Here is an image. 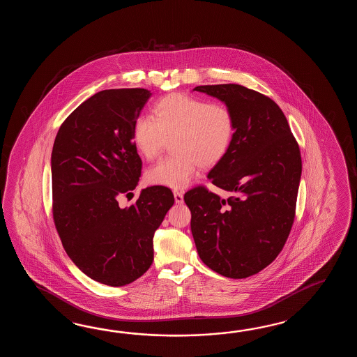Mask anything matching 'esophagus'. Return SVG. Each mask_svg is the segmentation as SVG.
Instances as JSON below:
<instances>
[{
    "label": "esophagus",
    "instance_id": "esophagus-1",
    "mask_svg": "<svg viewBox=\"0 0 357 357\" xmlns=\"http://www.w3.org/2000/svg\"><path fill=\"white\" fill-rule=\"evenodd\" d=\"M174 197H175L176 204H182L183 203V194H182L181 191H175Z\"/></svg>",
    "mask_w": 357,
    "mask_h": 357
}]
</instances>
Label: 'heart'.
Here are the masks:
<instances>
[{"mask_svg":"<svg viewBox=\"0 0 357 357\" xmlns=\"http://www.w3.org/2000/svg\"><path fill=\"white\" fill-rule=\"evenodd\" d=\"M235 132V116L227 106L171 93L154 102L152 116L137 117L132 140L144 158L153 160L171 139L175 154L153 165L145 178L152 185L182 189L199 166L213 167L226 157Z\"/></svg>","mask_w":357,"mask_h":357,"instance_id":"obj_1","label":"heart"}]
</instances>
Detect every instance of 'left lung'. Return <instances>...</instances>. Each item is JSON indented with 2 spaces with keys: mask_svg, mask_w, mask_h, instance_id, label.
I'll return each mask as SVG.
<instances>
[{
  "mask_svg": "<svg viewBox=\"0 0 357 357\" xmlns=\"http://www.w3.org/2000/svg\"><path fill=\"white\" fill-rule=\"evenodd\" d=\"M235 116L226 157L209 171L228 199L199 186L183 200L191 232L205 266L228 278H246L281 252L295 218L301 154L286 116L272 99L238 84L200 85Z\"/></svg>",
  "mask_w": 357,
  "mask_h": 357,
  "instance_id": "8db88e82",
  "label": "left lung"
}]
</instances>
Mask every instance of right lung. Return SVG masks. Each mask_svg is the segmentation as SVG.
Wrapping results in <instances>:
<instances>
[{"instance_id":"obj_1","label":"right lung","mask_w":357,"mask_h":357,"mask_svg":"<svg viewBox=\"0 0 357 357\" xmlns=\"http://www.w3.org/2000/svg\"><path fill=\"white\" fill-rule=\"evenodd\" d=\"M151 96L142 88L96 93L61 125L51 155L62 246L84 274L112 287L129 284L152 266L153 236L175 203L165 186L142 190L128 208L117 200L131 194L142 175L132 126Z\"/></svg>"}]
</instances>
